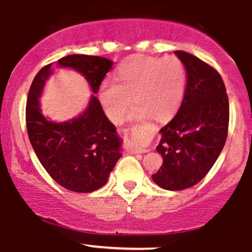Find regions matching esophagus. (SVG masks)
Here are the masks:
<instances>
[{"mask_svg": "<svg viewBox=\"0 0 252 252\" xmlns=\"http://www.w3.org/2000/svg\"><path fill=\"white\" fill-rule=\"evenodd\" d=\"M129 150H130V153H147L148 152V149L140 148V147H135L134 144H129Z\"/></svg>", "mask_w": 252, "mask_h": 252, "instance_id": "obj_1", "label": "esophagus"}]
</instances>
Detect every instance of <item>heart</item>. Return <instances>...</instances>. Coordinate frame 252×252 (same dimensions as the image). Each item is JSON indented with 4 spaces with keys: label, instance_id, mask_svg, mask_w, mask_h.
I'll return each instance as SVG.
<instances>
[{
    "label": "heart",
    "instance_id": "heart-1",
    "mask_svg": "<svg viewBox=\"0 0 252 252\" xmlns=\"http://www.w3.org/2000/svg\"><path fill=\"white\" fill-rule=\"evenodd\" d=\"M186 70L178 57L156 58L136 56L120 66L116 83L106 80L99 90V98L108 116L121 120L128 111L134 97L137 105L131 118L152 115L162 121L172 117L184 99Z\"/></svg>",
    "mask_w": 252,
    "mask_h": 252
}]
</instances>
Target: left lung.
I'll return each mask as SVG.
<instances>
[{"label":"left lung","mask_w":252,"mask_h":252,"mask_svg":"<svg viewBox=\"0 0 252 252\" xmlns=\"http://www.w3.org/2000/svg\"><path fill=\"white\" fill-rule=\"evenodd\" d=\"M174 53L186 68V90L180 109L160 130L156 150L163 163L152 178L161 189L181 190L198 184L215 164L227 137L230 108L218 71L187 52Z\"/></svg>","instance_id":"obj_1"}]
</instances>
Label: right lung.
<instances>
[{
  "instance_id": "add662e5",
  "label": "right lung",
  "mask_w": 252,
  "mask_h": 252,
  "mask_svg": "<svg viewBox=\"0 0 252 252\" xmlns=\"http://www.w3.org/2000/svg\"><path fill=\"white\" fill-rule=\"evenodd\" d=\"M112 63L102 57L71 54L58 60L57 65L79 72L92 92L97 94ZM53 71L54 63L43 66L31 85L26 105L28 137L37 158L54 181L72 192H94L106 184L110 172L122 156V140L94 94L85 111L67 122L56 123L43 116L39 98Z\"/></svg>"
}]
</instances>
